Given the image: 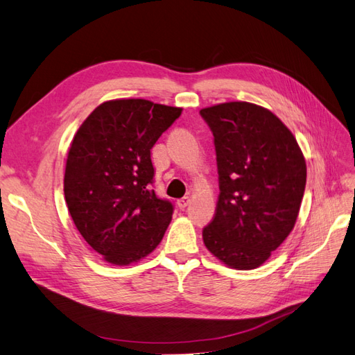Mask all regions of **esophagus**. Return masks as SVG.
Wrapping results in <instances>:
<instances>
[{
  "instance_id": "34e87169",
  "label": "esophagus",
  "mask_w": 355,
  "mask_h": 355,
  "mask_svg": "<svg viewBox=\"0 0 355 355\" xmlns=\"http://www.w3.org/2000/svg\"><path fill=\"white\" fill-rule=\"evenodd\" d=\"M189 202H191V198H189V197L180 198V200H178V207H179V209H185V207L189 206Z\"/></svg>"
}]
</instances>
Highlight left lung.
Segmentation results:
<instances>
[{"mask_svg":"<svg viewBox=\"0 0 355 355\" xmlns=\"http://www.w3.org/2000/svg\"><path fill=\"white\" fill-rule=\"evenodd\" d=\"M200 114L214 136L220 191L202 241L227 266L254 270L295 227L306 184L304 154L263 106L227 102Z\"/></svg>","mask_w":355,"mask_h":355,"instance_id":"obj_1","label":"left lung"}]
</instances>
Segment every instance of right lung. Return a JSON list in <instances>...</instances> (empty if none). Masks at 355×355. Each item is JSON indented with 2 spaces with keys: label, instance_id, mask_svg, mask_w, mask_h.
I'll return each mask as SVG.
<instances>
[{
  "label": "right lung",
  "instance_id": "1",
  "mask_svg": "<svg viewBox=\"0 0 355 355\" xmlns=\"http://www.w3.org/2000/svg\"><path fill=\"white\" fill-rule=\"evenodd\" d=\"M180 114L145 99L106 101L75 133L63 179L67 206L106 262H139L163 240L173 206L151 188V148Z\"/></svg>",
  "mask_w": 355,
  "mask_h": 355
}]
</instances>
